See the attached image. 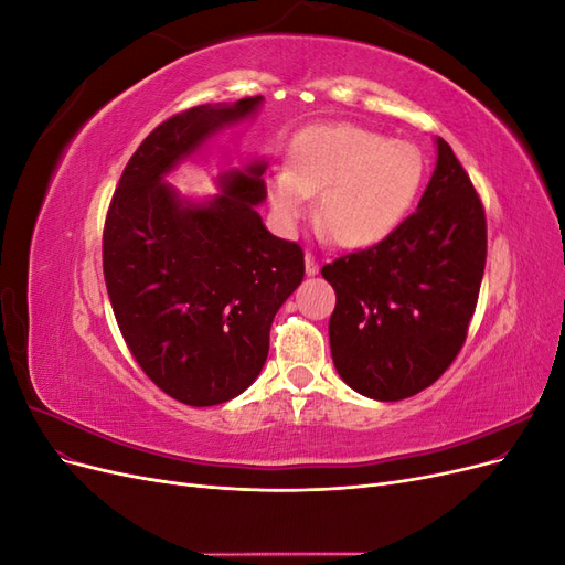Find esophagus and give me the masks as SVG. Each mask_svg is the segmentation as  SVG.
<instances>
[{
    "instance_id": "1",
    "label": "esophagus",
    "mask_w": 565,
    "mask_h": 565,
    "mask_svg": "<svg viewBox=\"0 0 565 565\" xmlns=\"http://www.w3.org/2000/svg\"><path fill=\"white\" fill-rule=\"evenodd\" d=\"M318 270H320V262H318V256H316L313 252H306V273H309V276H316Z\"/></svg>"
}]
</instances>
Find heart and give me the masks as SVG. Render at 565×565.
<instances>
[{"label":"heart","instance_id":"heart-1","mask_svg":"<svg viewBox=\"0 0 565 565\" xmlns=\"http://www.w3.org/2000/svg\"><path fill=\"white\" fill-rule=\"evenodd\" d=\"M422 177L424 158L415 143L355 125L316 127L295 141L289 169L268 179V200L292 228L320 195L322 231L344 247H367L401 224Z\"/></svg>","mask_w":565,"mask_h":565}]
</instances>
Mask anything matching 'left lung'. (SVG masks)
<instances>
[{
  "instance_id": "left-lung-1",
  "label": "left lung",
  "mask_w": 565,
  "mask_h": 565,
  "mask_svg": "<svg viewBox=\"0 0 565 565\" xmlns=\"http://www.w3.org/2000/svg\"><path fill=\"white\" fill-rule=\"evenodd\" d=\"M417 212L384 241L322 266L334 287L332 361L353 391L403 401L431 386L467 341L481 289L488 228L476 188L438 139Z\"/></svg>"
}]
</instances>
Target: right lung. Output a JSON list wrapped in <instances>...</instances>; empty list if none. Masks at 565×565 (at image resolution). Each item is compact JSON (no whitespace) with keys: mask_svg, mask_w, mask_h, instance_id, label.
Here are the masks:
<instances>
[{"mask_svg":"<svg viewBox=\"0 0 565 565\" xmlns=\"http://www.w3.org/2000/svg\"><path fill=\"white\" fill-rule=\"evenodd\" d=\"M262 96L195 106L152 129L127 162L104 226V276L134 361L167 396L226 403L259 377L270 324L303 280V249L262 224L264 164L221 179L207 204L179 200L164 174Z\"/></svg>","mask_w":565,"mask_h":565,"instance_id":"right-lung-1","label":"right lung"}]
</instances>
